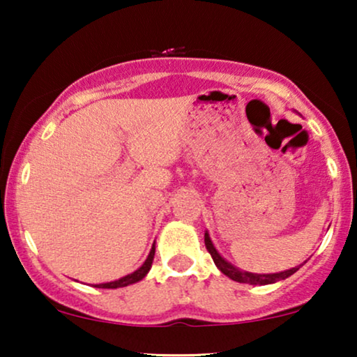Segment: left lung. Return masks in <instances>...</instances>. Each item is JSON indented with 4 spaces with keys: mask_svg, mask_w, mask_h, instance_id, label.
<instances>
[{
    "mask_svg": "<svg viewBox=\"0 0 357 357\" xmlns=\"http://www.w3.org/2000/svg\"><path fill=\"white\" fill-rule=\"evenodd\" d=\"M204 245H206L208 252L211 253L213 257V261L214 265L218 266V270L224 273L227 278H231L232 281H237V282H245V284H252V286H265V284H273V282H278V281H282L286 280V278H289L291 275H294V273L299 270V268L304 265L296 266V268H291V270H284V271H280V273H265V275H260V273H250V271H243L241 268L234 266L232 263H229L226 258L221 257V253L216 250V247H214V243L211 241V237H209L208 231H204Z\"/></svg>",
    "mask_w": 357,
    "mask_h": 357,
    "instance_id": "left-lung-1",
    "label": "left lung"
}]
</instances>
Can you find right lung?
Listing matches in <instances>:
<instances>
[{"label": "right lung", "instance_id": "1", "mask_svg": "<svg viewBox=\"0 0 357 357\" xmlns=\"http://www.w3.org/2000/svg\"><path fill=\"white\" fill-rule=\"evenodd\" d=\"M154 253H155V245L153 243L148 258H146L144 263L138 268V270L130 273V275H126L123 278H120V280H115V281H110V282H100V284H92V287H100V289H116V287H125V286L135 284V282L141 281L149 273L151 266H153Z\"/></svg>", "mask_w": 357, "mask_h": 357}]
</instances>
